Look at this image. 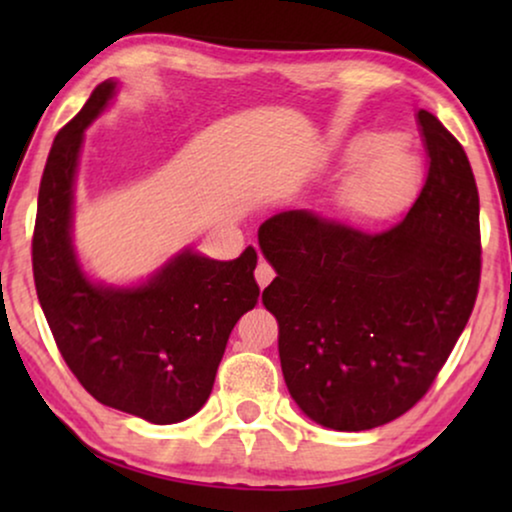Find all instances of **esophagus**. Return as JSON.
I'll return each mask as SVG.
<instances>
[{
    "instance_id": "1",
    "label": "esophagus",
    "mask_w": 512,
    "mask_h": 512,
    "mask_svg": "<svg viewBox=\"0 0 512 512\" xmlns=\"http://www.w3.org/2000/svg\"><path fill=\"white\" fill-rule=\"evenodd\" d=\"M272 279H275V270H272V265L268 263V261H258V265H256V282H258V286H261V289H265V286H268Z\"/></svg>"
}]
</instances>
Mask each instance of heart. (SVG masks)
Masks as SVG:
<instances>
[{"label": "heart", "instance_id": "heart-1", "mask_svg": "<svg viewBox=\"0 0 512 512\" xmlns=\"http://www.w3.org/2000/svg\"><path fill=\"white\" fill-rule=\"evenodd\" d=\"M401 139L391 132H377L363 142V149L384 151L370 163L354 186V198L368 212H384L412 191L417 165L412 156L398 149Z\"/></svg>", "mask_w": 512, "mask_h": 512}]
</instances>
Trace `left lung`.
Instances as JSON below:
<instances>
[{
	"mask_svg": "<svg viewBox=\"0 0 512 512\" xmlns=\"http://www.w3.org/2000/svg\"><path fill=\"white\" fill-rule=\"evenodd\" d=\"M429 172L380 233L291 209L258 228L279 361L307 417L335 431L394 422L431 389L480 286V198L464 146L419 109Z\"/></svg>",
	"mask_w": 512,
	"mask_h": 512,
	"instance_id": "left-lung-1",
	"label": "left lung"
}]
</instances>
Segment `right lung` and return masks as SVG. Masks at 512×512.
<instances>
[{
  "label": "right lung",
  "instance_id": "1",
  "mask_svg": "<svg viewBox=\"0 0 512 512\" xmlns=\"http://www.w3.org/2000/svg\"><path fill=\"white\" fill-rule=\"evenodd\" d=\"M104 81L55 135L39 186L32 272L62 359L102 405L177 424L212 394L228 335L258 303L256 251L235 261L184 254L135 289L93 284L72 247V198L83 130L114 97Z\"/></svg>",
  "mask_w": 512,
  "mask_h": 512
}]
</instances>
